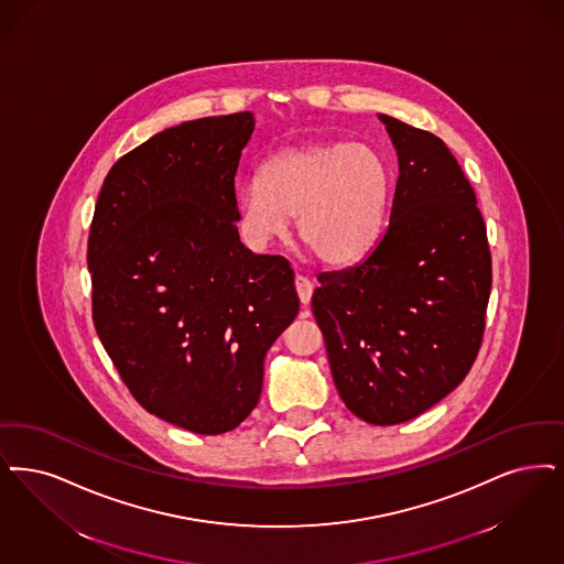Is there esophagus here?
<instances>
[{
    "mask_svg": "<svg viewBox=\"0 0 564 564\" xmlns=\"http://www.w3.org/2000/svg\"><path fill=\"white\" fill-rule=\"evenodd\" d=\"M295 292H297L300 302H302L304 306H308V302H311V297H313V292H315L313 279H308V276H304V274H295Z\"/></svg>",
    "mask_w": 564,
    "mask_h": 564,
    "instance_id": "34e87169",
    "label": "esophagus"
}]
</instances>
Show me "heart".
Instances as JSON below:
<instances>
[{
  "label": "heart",
  "mask_w": 564,
  "mask_h": 564,
  "mask_svg": "<svg viewBox=\"0 0 564 564\" xmlns=\"http://www.w3.org/2000/svg\"><path fill=\"white\" fill-rule=\"evenodd\" d=\"M390 195L383 159L362 142L283 149L239 191V220L253 246L283 237L290 216L316 260L341 267L376 246Z\"/></svg>",
  "instance_id": "heart-1"
}]
</instances>
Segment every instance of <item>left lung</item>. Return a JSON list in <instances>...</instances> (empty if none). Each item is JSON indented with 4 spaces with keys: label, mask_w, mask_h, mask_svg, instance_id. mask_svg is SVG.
I'll list each match as a JSON object with an SVG mask.
<instances>
[{
    "label": "left lung",
    "mask_w": 564,
    "mask_h": 564,
    "mask_svg": "<svg viewBox=\"0 0 564 564\" xmlns=\"http://www.w3.org/2000/svg\"><path fill=\"white\" fill-rule=\"evenodd\" d=\"M399 155L382 239L357 267L318 272L313 315L344 405L403 424L473 369L491 293L487 226L438 135L380 115Z\"/></svg>",
    "instance_id": "8db88e82"
}]
</instances>
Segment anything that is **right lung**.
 <instances>
[{
  "label": "right lung",
  "mask_w": 564,
  "mask_h": 564,
  "mask_svg": "<svg viewBox=\"0 0 564 564\" xmlns=\"http://www.w3.org/2000/svg\"><path fill=\"white\" fill-rule=\"evenodd\" d=\"M253 115L186 121L119 159L90 239L91 318L135 401L195 432L235 430L300 300L283 256L239 239L235 174Z\"/></svg>",
  "instance_id": "right-lung-1"
}]
</instances>
